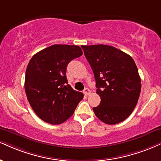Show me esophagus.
<instances>
[{
    "label": "esophagus",
    "mask_w": 161,
    "mask_h": 161,
    "mask_svg": "<svg viewBox=\"0 0 161 161\" xmlns=\"http://www.w3.org/2000/svg\"><path fill=\"white\" fill-rule=\"evenodd\" d=\"M90 92H91V91H90V89H88V88H85L84 89V95H86V96H88V95L90 94Z\"/></svg>",
    "instance_id": "obj_1"
}]
</instances>
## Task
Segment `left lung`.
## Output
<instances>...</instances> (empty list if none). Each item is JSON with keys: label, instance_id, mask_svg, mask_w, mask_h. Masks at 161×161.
I'll list each match as a JSON object with an SVG mask.
<instances>
[{"label": "left lung", "instance_id": "obj_1", "mask_svg": "<svg viewBox=\"0 0 161 161\" xmlns=\"http://www.w3.org/2000/svg\"><path fill=\"white\" fill-rule=\"evenodd\" d=\"M94 73L101 103L96 116L108 125L118 124L131 114L137 104L141 79L132 57L115 47L81 45Z\"/></svg>", "mask_w": 161, "mask_h": 161}]
</instances>
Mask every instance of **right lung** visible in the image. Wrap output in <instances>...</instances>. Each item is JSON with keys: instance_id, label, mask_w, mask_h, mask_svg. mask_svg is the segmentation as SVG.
Wrapping results in <instances>:
<instances>
[{"instance_id": "obj_1", "label": "right lung", "mask_w": 161, "mask_h": 161, "mask_svg": "<svg viewBox=\"0 0 161 161\" xmlns=\"http://www.w3.org/2000/svg\"><path fill=\"white\" fill-rule=\"evenodd\" d=\"M77 45H53L33 55L27 65L25 89L31 108L42 120L51 125L64 122L84 98L68 84L67 65L80 57Z\"/></svg>"}]
</instances>
